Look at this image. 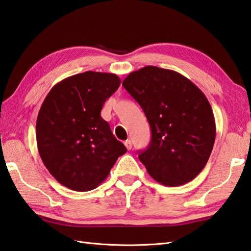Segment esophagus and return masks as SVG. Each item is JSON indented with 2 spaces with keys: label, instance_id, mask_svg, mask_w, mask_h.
<instances>
[{
  "label": "esophagus",
  "instance_id": "34e87169",
  "mask_svg": "<svg viewBox=\"0 0 251 251\" xmlns=\"http://www.w3.org/2000/svg\"><path fill=\"white\" fill-rule=\"evenodd\" d=\"M125 146L126 147V149L127 150H131L132 149V142L130 139H126V142H125Z\"/></svg>",
  "mask_w": 251,
  "mask_h": 251
}]
</instances>
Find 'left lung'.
I'll use <instances>...</instances> for the list:
<instances>
[{
  "instance_id": "left-lung-1",
  "label": "left lung",
  "mask_w": 251,
  "mask_h": 251,
  "mask_svg": "<svg viewBox=\"0 0 251 251\" xmlns=\"http://www.w3.org/2000/svg\"><path fill=\"white\" fill-rule=\"evenodd\" d=\"M142 106L151 142L138 158L156 182L179 186L192 181L207 163L215 142L212 107L196 85L180 73L147 66L122 83Z\"/></svg>"
}]
</instances>
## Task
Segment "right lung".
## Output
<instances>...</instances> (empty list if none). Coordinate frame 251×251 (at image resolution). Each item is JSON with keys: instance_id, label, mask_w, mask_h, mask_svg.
I'll return each mask as SVG.
<instances>
[{"instance_id": "add662e5", "label": "right lung", "mask_w": 251, "mask_h": 251, "mask_svg": "<svg viewBox=\"0 0 251 251\" xmlns=\"http://www.w3.org/2000/svg\"><path fill=\"white\" fill-rule=\"evenodd\" d=\"M119 85L114 73H78L53 86L39 109V155L54 178L72 191L99 186L126 152L100 115Z\"/></svg>"}]
</instances>
